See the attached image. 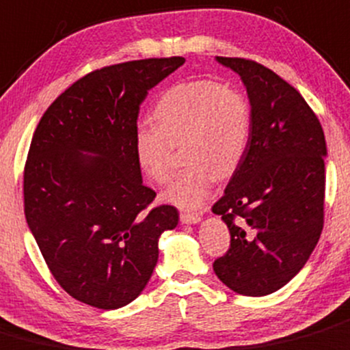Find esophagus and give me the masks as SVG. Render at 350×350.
<instances>
[{"label": "esophagus", "instance_id": "34e87169", "mask_svg": "<svg viewBox=\"0 0 350 350\" xmlns=\"http://www.w3.org/2000/svg\"><path fill=\"white\" fill-rule=\"evenodd\" d=\"M179 219H181L183 224H198L200 220H202V217H200V213L181 212V215H179Z\"/></svg>", "mask_w": 350, "mask_h": 350}]
</instances>
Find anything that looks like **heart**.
<instances>
[{
	"mask_svg": "<svg viewBox=\"0 0 350 350\" xmlns=\"http://www.w3.org/2000/svg\"><path fill=\"white\" fill-rule=\"evenodd\" d=\"M157 124L142 121L133 133L135 157L152 181L171 176V144L185 138L178 172L164 198L183 208L205 202L213 183L237 169L246 154L251 114L239 90L213 80H189L165 90L155 106Z\"/></svg>",
	"mask_w": 350,
	"mask_h": 350,
	"instance_id": "b5f03b06",
	"label": "heart"
}]
</instances>
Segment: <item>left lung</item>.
Here are the masks:
<instances>
[{
	"mask_svg": "<svg viewBox=\"0 0 350 350\" xmlns=\"http://www.w3.org/2000/svg\"><path fill=\"white\" fill-rule=\"evenodd\" d=\"M215 59L246 87L251 131L243 161L212 206L230 232L213 272L234 293L267 296L301 272L320 239L327 144L293 85L256 61Z\"/></svg>",
	"mask_w": 350,
	"mask_h": 350,
	"instance_id": "left-lung-1",
	"label": "left lung"
}]
</instances>
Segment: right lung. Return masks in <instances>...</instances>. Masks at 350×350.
Returning <instances> with one entry per match:
<instances>
[{"label":"right lung","instance_id":"right-lung-1","mask_svg":"<svg viewBox=\"0 0 350 350\" xmlns=\"http://www.w3.org/2000/svg\"><path fill=\"white\" fill-rule=\"evenodd\" d=\"M185 57H150L85 75L44 113L23 172L29 229L61 287L80 303L118 310L154 273L174 206L150 208L133 133L148 90Z\"/></svg>","mask_w":350,"mask_h":350}]
</instances>
